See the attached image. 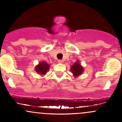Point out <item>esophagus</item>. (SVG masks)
<instances>
[{
	"label": "esophagus",
	"instance_id": "34e87169",
	"mask_svg": "<svg viewBox=\"0 0 122 122\" xmlns=\"http://www.w3.org/2000/svg\"><path fill=\"white\" fill-rule=\"evenodd\" d=\"M58 63H60V64H62V62H63V61H62V60H58Z\"/></svg>",
	"mask_w": 122,
	"mask_h": 122
}]
</instances>
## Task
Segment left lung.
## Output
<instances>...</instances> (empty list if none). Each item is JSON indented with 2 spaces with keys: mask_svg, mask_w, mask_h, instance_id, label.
I'll return each mask as SVG.
<instances>
[{
  "mask_svg": "<svg viewBox=\"0 0 122 122\" xmlns=\"http://www.w3.org/2000/svg\"><path fill=\"white\" fill-rule=\"evenodd\" d=\"M71 71L74 77H78L83 73L84 69H83V67L81 66L80 64L79 63V62L77 61L71 67Z\"/></svg>",
  "mask_w": 122,
  "mask_h": 122,
  "instance_id": "obj_1",
  "label": "left lung"
}]
</instances>
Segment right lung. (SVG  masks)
Returning a JSON list of instances; mask_svg holds the SVG:
<instances>
[{
	"label": "right lung",
	"mask_w": 122,
	"mask_h": 122,
	"mask_svg": "<svg viewBox=\"0 0 122 122\" xmlns=\"http://www.w3.org/2000/svg\"><path fill=\"white\" fill-rule=\"evenodd\" d=\"M50 69V66L46 62H39V64L35 67V71L39 74L41 75H45L47 72Z\"/></svg>",
	"instance_id": "right-lung-1"
}]
</instances>
